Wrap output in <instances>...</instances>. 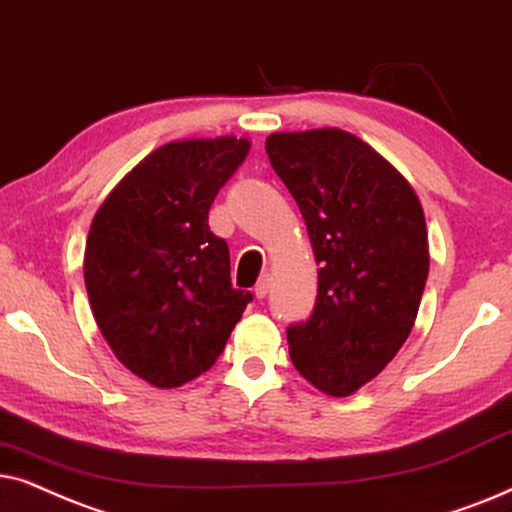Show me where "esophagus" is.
Wrapping results in <instances>:
<instances>
[{
	"label": "esophagus",
	"mask_w": 512,
	"mask_h": 512,
	"mask_svg": "<svg viewBox=\"0 0 512 512\" xmlns=\"http://www.w3.org/2000/svg\"><path fill=\"white\" fill-rule=\"evenodd\" d=\"M269 285H271V276L264 274V276L260 278V281H257V285H255V297H257V299H264V297H267Z\"/></svg>",
	"instance_id": "34e87169"
}]
</instances>
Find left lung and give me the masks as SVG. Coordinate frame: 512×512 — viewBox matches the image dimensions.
<instances>
[{"label": "left lung", "mask_w": 512, "mask_h": 512, "mask_svg": "<svg viewBox=\"0 0 512 512\" xmlns=\"http://www.w3.org/2000/svg\"><path fill=\"white\" fill-rule=\"evenodd\" d=\"M267 154L320 267L311 318L288 330L292 365L346 398L391 363L417 320L431 264L424 208L391 161L342 128L271 133Z\"/></svg>", "instance_id": "8db88e82"}]
</instances>
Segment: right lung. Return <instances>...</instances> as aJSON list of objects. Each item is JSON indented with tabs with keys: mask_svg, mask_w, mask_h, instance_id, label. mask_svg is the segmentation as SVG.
<instances>
[{
	"mask_svg": "<svg viewBox=\"0 0 512 512\" xmlns=\"http://www.w3.org/2000/svg\"><path fill=\"white\" fill-rule=\"evenodd\" d=\"M248 152L236 135L166 142L121 177L91 222L93 318L119 363L156 388L210 370L252 299L231 288L229 248L208 227Z\"/></svg>",
	"mask_w": 512,
	"mask_h": 512,
	"instance_id": "1",
	"label": "right lung"
}]
</instances>
